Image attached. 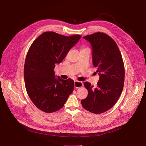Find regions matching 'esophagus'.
<instances>
[{
  "label": "esophagus",
  "instance_id": "1",
  "mask_svg": "<svg viewBox=\"0 0 146 146\" xmlns=\"http://www.w3.org/2000/svg\"><path fill=\"white\" fill-rule=\"evenodd\" d=\"M83 86V83L81 81H74V87L76 88H81Z\"/></svg>",
  "mask_w": 146,
  "mask_h": 146
}]
</instances>
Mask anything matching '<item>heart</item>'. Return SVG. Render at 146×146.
Listing matches in <instances>:
<instances>
[{
	"label": "heart",
	"instance_id": "obj_1",
	"mask_svg": "<svg viewBox=\"0 0 146 146\" xmlns=\"http://www.w3.org/2000/svg\"><path fill=\"white\" fill-rule=\"evenodd\" d=\"M85 48H83V49H85Z\"/></svg>",
	"mask_w": 146,
	"mask_h": 146
}]
</instances>
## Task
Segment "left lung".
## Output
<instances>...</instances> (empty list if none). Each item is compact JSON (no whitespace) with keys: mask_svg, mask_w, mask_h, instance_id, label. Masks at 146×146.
Returning a JSON list of instances; mask_svg holds the SVG:
<instances>
[{"mask_svg":"<svg viewBox=\"0 0 146 146\" xmlns=\"http://www.w3.org/2000/svg\"><path fill=\"white\" fill-rule=\"evenodd\" d=\"M92 48V63L99 75L97 87L84 82L87 97L81 101L87 111L101 114L110 109L117 102L123 90L125 68L123 59L115 41L103 32L83 37Z\"/></svg>","mask_w":146,"mask_h":146,"instance_id":"1","label":"left lung"}]
</instances>
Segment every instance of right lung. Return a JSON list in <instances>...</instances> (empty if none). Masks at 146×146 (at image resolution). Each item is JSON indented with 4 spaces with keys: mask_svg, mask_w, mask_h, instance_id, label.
<instances>
[{
    "mask_svg": "<svg viewBox=\"0 0 146 146\" xmlns=\"http://www.w3.org/2000/svg\"><path fill=\"white\" fill-rule=\"evenodd\" d=\"M81 37L46 32L29 48L24 69L25 85L31 100L40 110L51 113L60 110L73 92L74 81L56 78L54 70Z\"/></svg>",
    "mask_w": 146,
    "mask_h": 146,
    "instance_id": "obj_1",
    "label": "right lung"
}]
</instances>
